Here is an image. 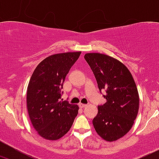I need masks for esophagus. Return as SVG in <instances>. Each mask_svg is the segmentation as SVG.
<instances>
[{
    "label": "esophagus",
    "mask_w": 159,
    "mask_h": 159,
    "mask_svg": "<svg viewBox=\"0 0 159 159\" xmlns=\"http://www.w3.org/2000/svg\"><path fill=\"white\" fill-rule=\"evenodd\" d=\"M78 105H79V107L81 108H84L85 106H87V105H85V104H83V103H80Z\"/></svg>",
    "instance_id": "1"
}]
</instances>
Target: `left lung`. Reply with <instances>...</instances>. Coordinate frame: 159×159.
<instances>
[{
    "mask_svg": "<svg viewBox=\"0 0 159 159\" xmlns=\"http://www.w3.org/2000/svg\"><path fill=\"white\" fill-rule=\"evenodd\" d=\"M84 59L100 91L106 92V102L98 106L93 125L104 140L115 142L129 132L136 119L139 108L137 86L130 70L117 59L100 53H87Z\"/></svg>",
    "mask_w": 159,
    "mask_h": 159,
    "instance_id": "8db88e82",
    "label": "left lung"
}]
</instances>
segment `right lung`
<instances>
[{"label":"right lung","instance_id":"add662e5","mask_svg":"<svg viewBox=\"0 0 159 159\" xmlns=\"http://www.w3.org/2000/svg\"><path fill=\"white\" fill-rule=\"evenodd\" d=\"M81 53L48 56L40 62L30 77L27 108L32 125L43 139L54 141L63 137L78 115V105L61 98L65 77Z\"/></svg>","mask_w":159,"mask_h":159}]
</instances>
